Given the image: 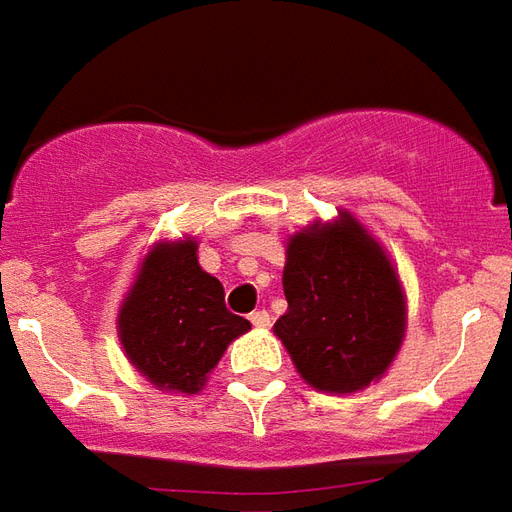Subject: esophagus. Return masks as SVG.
<instances>
[{
  "label": "esophagus",
  "mask_w": 512,
  "mask_h": 512,
  "mask_svg": "<svg viewBox=\"0 0 512 512\" xmlns=\"http://www.w3.org/2000/svg\"><path fill=\"white\" fill-rule=\"evenodd\" d=\"M251 324H253V327H259V330L270 327V313H267V311H253L251 313Z\"/></svg>",
  "instance_id": "obj_1"
}]
</instances>
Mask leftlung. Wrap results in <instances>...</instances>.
I'll return each mask as SVG.
<instances>
[{"label": "left lung", "mask_w": 512, "mask_h": 512, "mask_svg": "<svg viewBox=\"0 0 512 512\" xmlns=\"http://www.w3.org/2000/svg\"><path fill=\"white\" fill-rule=\"evenodd\" d=\"M283 294L289 311L272 330L305 382L341 395L382 379L404 341L406 297L354 215L316 220L286 242Z\"/></svg>", "instance_id": "1"}]
</instances>
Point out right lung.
Instances as JSON below:
<instances>
[{
	"instance_id": "obj_1",
	"label": "right lung",
	"mask_w": 512,
	"mask_h": 512,
	"mask_svg": "<svg viewBox=\"0 0 512 512\" xmlns=\"http://www.w3.org/2000/svg\"><path fill=\"white\" fill-rule=\"evenodd\" d=\"M196 240L158 242L119 308L122 349L158 390L196 395L251 322L231 313L218 278L199 267Z\"/></svg>"
}]
</instances>
